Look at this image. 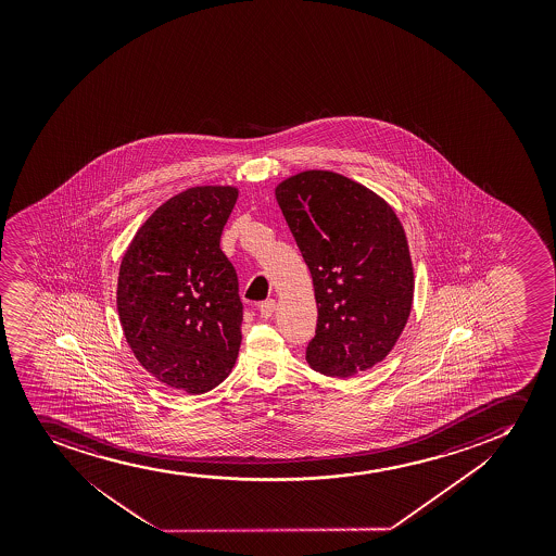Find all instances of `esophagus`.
I'll list each match as a JSON object with an SVG mask.
<instances>
[{
	"instance_id": "1",
	"label": "esophagus",
	"mask_w": 556,
	"mask_h": 556,
	"mask_svg": "<svg viewBox=\"0 0 556 556\" xmlns=\"http://www.w3.org/2000/svg\"><path fill=\"white\" fill-rule=\"evenodd\" d=\"M276 309L275 301H265L260 304V313H262L263 319H268V317H273V313Z\"/></svg>"
}]
</instances>
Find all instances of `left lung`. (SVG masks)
<instances>
[{"label": "left lung", "mask_w": 556, "mask_h": 556, "mask_svg": "<svg viewBox=\"0 0 556 556\" xmlns=\"http://www.w3.org/2000/svg\"><path fill=\"white\" fill-rule=\"evenodd\" d=\"M276 200L313 278V370L354 377L388 356L414 304V265L403 224L382 197L332 170L280 181Z\"/></svg>", "instance_id": "left-lung-1"}]
</instances>
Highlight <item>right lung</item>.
Masks as SVG:
<instances>
[{"mask_svg":"<svg viewBox=\"0 0 556 556\" xmlns=\"http://www.w3.org/2000/svg\"><path fill=\"white\" fill-rule=\"evenodd\" d=\"M239 189L199 186L166 200L122 257L116 307L139 364L173 390L200 395L230 375L243 304L220 250Z\"/></svg>","mask_w":556,"mask_h":556,"instance_id":"right-lung-1","label":"right lung"}]
</instances>
